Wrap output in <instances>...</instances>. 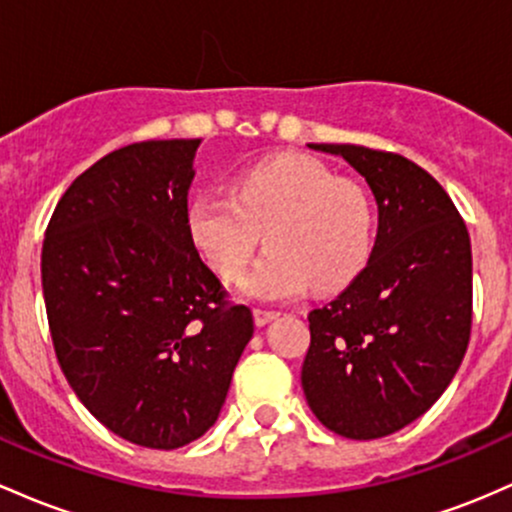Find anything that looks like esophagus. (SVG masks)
Listing matches in <instances>:
<instances>
[{
	"instance_id": "34e87169",
	"label": "esophagus",
	"mask_w": 512,
	"mask_h": 512,
	"mask_svg": "<svg viewBox=\"0 0 512 512\" xmlns=\"http://www.w3.org/2000/svg\"><path fill=\"white\" fill-rule=\"evenodd\" d=\"M273 319H278V312H273V309H263V307H256V309H254V321H256V326L271 324Z\"/></svg>"
}]
</instances>
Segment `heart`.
<instances>
[{
	"label": "heart",
	"mask_w": 512,
	"mask_h": 512,
	"mask_svg": "<svg viewBox=\"0 0 512 512\" xmlns=\"http://www.w3.org/2000/svg\"><path fill=\"white\" fill-rule=\"evenodd\" d=\"M370 195L338 179L309 154H280L251 166L232 195L200 193L186 205V229L198 254L220 278L234 280L256 254H268L241 280L249 300L283 302L346 287L372 251Z\"/></svg>",
	"instance_id": "heart-1"
}]
</instances>
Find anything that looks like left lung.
I'll return each instance as SVG.
<instances>
[{"label":"left lung","mask_w":512,"mask_h":512,"mask_svg":"<svg viewBox=\"0 0 512 512\" xmlns=\"http://www.w3.org/2000/svg\"><path fill=\"white\" fill-rule=\"evenodd\" d=\"M338 154L377 200L367 266L309 312L302 389L309 409L350 440L392 435L423 416L462 365L472 333V244L455 203L426 169L360 145Z\"/></svg>","instance_id":"8db88e82"}]
</instances>
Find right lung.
Listing matches in <instances>:
<instances>
[{"label":"right lung","instance_id":"right-lung-1","mask_svg":"<svg viewBox=\"0 0 512 512\" xmlns=\"http://www.w3.org/2000/svg\"><path fill=\"white\" fill-rule=\"evenodd\" d=\"M200 140H147L72 181L45 229L40 278L57 363L96 421L152 450L208 433L254 317L186 229Z\"/></svg>","mask_w":512,"mask_h":512}]
</instances>
